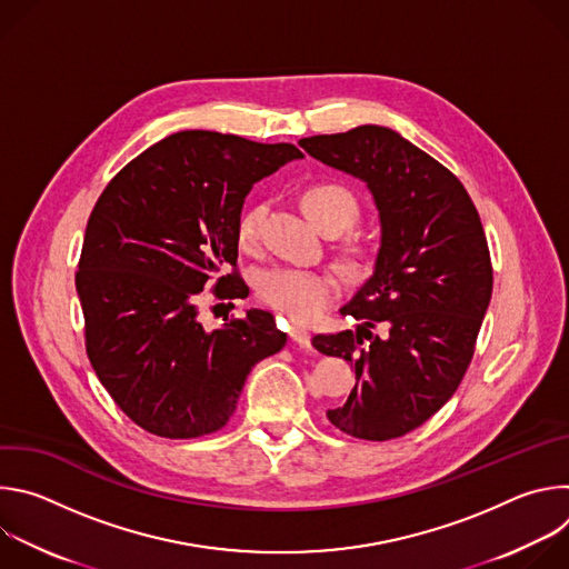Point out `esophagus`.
I'll return each mask as SVG.
<instances>
[{
    "mask_svg": "<svg viewBox=\"0 0 569 569\" xmlns=\"http://www.w3.org/2000/svg\"><path fill=\"white\" fill-rule=\"evenodd\" d=\"M290 338L299 345V347H310V333L301 327H292L290 329Z\"/></svg>",
    "mask_w": 569,
    "mask_h": 569,
    "instance_id": "34e87169",
    "label": "esophagus"
}]
</instances>
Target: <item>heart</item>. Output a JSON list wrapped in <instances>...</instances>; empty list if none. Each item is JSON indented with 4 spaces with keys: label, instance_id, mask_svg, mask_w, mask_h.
<instances>
[{
    "label": "heart",
    "instance_id": "b5f03b06",
    "mask_svg": "<svg viewBox=\"0 0 569 569\" xmlns=\"http://www.w3.org/2000/svg\"><path fill=\"white\" fill-rule=\"evenodd\" d=\"M301 209L308 220L321 231L347 229L358 216L356 196L333 182H319L308 187L301 193ZM263 216V207H250L240 213L236 224V236L242 246H250L259 233V222ZM369 250L362 246H351L345 250L347 270H362L367 266ZM338 281L329 272H317L295 266H272L259 272L257 292L259 297L292 317L295 321H312L327 310L338 297Z\"/></svg>",
    "mask_w": 569,
    "mask_h": 569
}]
</instances>
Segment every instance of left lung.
I'll use <instances>...</instances> for the list:
<instances>
[{
  "label": "left lung",
  "instance_id": "8db88e82",
  "mask_svg": "<svg viewBox=\"0 0 569 569\" xmlns=\"http://www.w3.org/2000/svg\"><path fill=\"white\" fill-rule=\"evenodd\" d=\"M299 146L362 180L380 220L373 272L340 308L362 323L312 338L319 353L356 367L347 402L327 417L358 439L402 437L443 408L470 365L493 292L479 213L443 164L391 128L369 123Z\"/></svg>",
  "mask_w": 569,
  "mask_h": 569
}]
</instances>
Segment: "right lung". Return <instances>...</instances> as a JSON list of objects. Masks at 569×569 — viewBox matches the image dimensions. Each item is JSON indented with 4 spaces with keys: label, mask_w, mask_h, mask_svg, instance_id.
I'll list each match as a JSON object with an SVG mask.
<instances>
[{
    "label": "right lung",
    "mask_w": 569,
    "mask_h": 569,
    "mask_svg": "<svg viewBox=\"0 0 569 569\" xmlns=\"http://www.w3.org/2000/svg\"><path fill=\"white\" fill-rule=\"evenodd\" d=\"M303 152L211 130L157 141L101 193L86 229L76 292L90 362L139 428L167 439L220 430L257 362L286 345L266 310L207 331L204 283L236 266V224L252 187ZM242 295V279L218 286Z\"/></svg>",
    "instance_id": "right-lung-1"
}]
</instances>
